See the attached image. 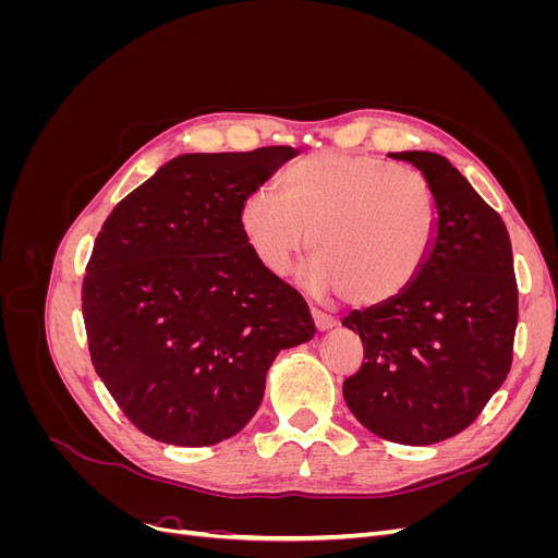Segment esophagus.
<instances>
[{
    "label": "esophagus",
    "mask_w": 558,
    "mask_h": 558,
    "mask_svg": "<svg viewBox=\"0 0 558 558\" xmlns=\"http://www.w3.org/2000/svg\"><path fill=\"white\" fill-rule=\"evenodd\" d=\"M312 318H314V326H316L318 332H326L335 326V318L324 314V312H318V310H312Z\"/></svg>",
    "instance_id": "1"
}]
</instances>
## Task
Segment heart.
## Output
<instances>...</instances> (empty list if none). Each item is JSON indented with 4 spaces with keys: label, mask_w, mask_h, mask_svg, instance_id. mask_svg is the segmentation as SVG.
<instances>
[{
    "label": "heart",
    "mask_w": 558,
    "mask_h": 558,
    "mask_svg": "<svg viewBox=\"0 0 558 558\" xmlns=\"http://www.w3.org/2000/svg\"><path fill=\"white\" fill-rule=\"evenodd\" d=\"M283 195L256 189L240 207V226L258 260L283 275L305 251L314 265L305 286L337 293L353 307H379L410 289L437 230L424 177L373 156L324 150L291 165Z\"/></svg>",
    "instance_id": "heart-1"
}]
</instances>
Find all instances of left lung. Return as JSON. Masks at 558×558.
<instances>
[{
    "label": "left lung",
    "instance_id": "8db88e82",
    "mask_svg": "<svg viewBox=\"0 0 558 558\" xmlns=\"http://www.w3.org/2000/svg\"><path fill=\"white\" fill-rule=\"evenodd\" d=\"M388 156L424 174L437 230L408 291L342 318L365 351L342 391L369 433L426 447L465 430L510 373L519 316L512 244L502 218L447 158Z\"/></svg>",
    "mask_w": 558,
    "mask_h": 558
}]
</instances>
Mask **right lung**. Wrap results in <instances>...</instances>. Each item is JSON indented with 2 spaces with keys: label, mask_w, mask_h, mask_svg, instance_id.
<instances>
[{
  "label": "right lung",
  "mask_w": 558,
  "mask_h": 558,
  "mask_svg": "<svg viewBox=\"0 0 558 558\" xmlns=\"http://www.w3.org/2000/svg\"><path fill=\"white\" fill-rule=\"evenodd\" d=\"M295 156L265 146L172 158L97 234L81 289L90 359L118 408L158 442L238 435L277 353L316 332L307 302L240 226L244 197Z\"/></svg>",
  "instance_id": "add662e5"
}]
</instances>
